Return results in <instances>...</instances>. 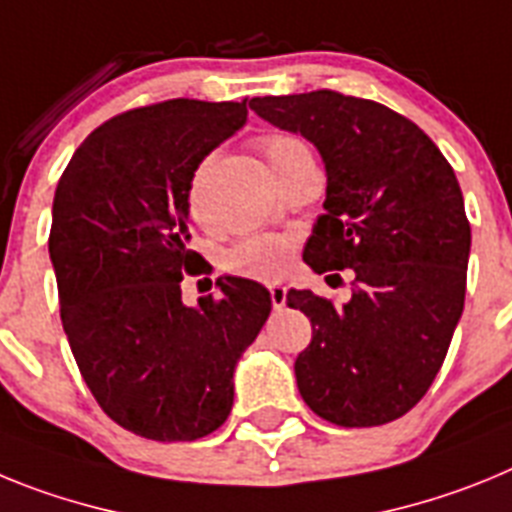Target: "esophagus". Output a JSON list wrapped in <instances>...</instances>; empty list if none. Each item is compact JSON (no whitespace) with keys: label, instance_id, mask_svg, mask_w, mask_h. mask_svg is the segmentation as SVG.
I'll return each mask as SVG.
<instances>
[{"label":"esophagus","instance_id":"1","mask_svg":"<svg viewBox=\"0 0 512 512\" xmlns=\"http://www.w3.org/2000/svg\"><path fill=\"white\" fill-rule=\"evenodd\" d=\"M269 295H271V305H274V310H282L284 302H287V289H284L282 284H271Z\"/></svg>","mask_w":512,"mask_h":512}]
</instances>
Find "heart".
Listing matches in <instances>:
<instances>
[{"label":"heart","instance_id":"b5f03b06","mask_svg":"<svg viewBox=\"0 0 512 512\" xmlns=\"http://www.w3.org/2000/svg\"><path fill=\"white\" fill-rule=\"evenodd\" d=\"M261 153L269 161L271 171L277 174L279 182H284L289 174L305 164H315L312 161V151L307 146V140L295 133H266L259 140ZM212 158H202L200 164L194 166L192 176L187 184V210L194 220H205V179L210 171ZM297 251V238L295 235L284 233H264L246 238L238 246L228 251V269L238 277L256 279V282H277L287 274L292 256Z\"/></svg>","mask_w":512,"mask_h":512}]
</instances>
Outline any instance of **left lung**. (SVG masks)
<instances>
[{"label":"left lung","mask_w":512,"mask_h":512,"mask_svg":"<svg viewBox=\"0 0 512 512\" xmlns=\"http://www.w3.org/2000/svg\"><path fill=\"white\" fill-rule=\"evenodd\" d=\"M251 110L318 146L328 197L305 264L356 277L343 307L287 292L312 323L297 390L341 428L402 418L436 379L464 310L472 228L454 169L413 120L372 99L318 89L256 97Z\"/></svg>","instance_id":"left-lung-1"}]
</instances>
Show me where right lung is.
Returning <instances> with one entry per match:
<instances>
[{
  "label": "right lung",
  "mask_w": 512,
  "mask_h": 512,
  "mask_svg": "<svg viewBox=\"0 0 512 512\" xmlns=\"http://www.w3.org/2000/svg\"><path fill=\"white\" fill-rule=\"evenodd\" d=\"M248 99H166L84 138L58 179L48 235L61 323L99 408L151 441H197L228 420L233 369L271 312L261 284L223 277L182 302L194 166L241 128Z\"/></svg>",
  "instance_id": "1"
}]
</instances>
